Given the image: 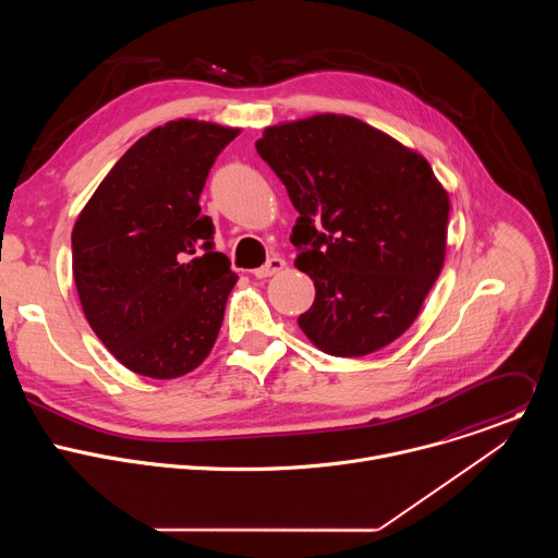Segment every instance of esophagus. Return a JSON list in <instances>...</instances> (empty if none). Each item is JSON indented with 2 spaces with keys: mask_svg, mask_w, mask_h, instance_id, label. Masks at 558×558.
<instances>
[{
  "mask_svg": "<svg viewBox=\"0 0 558 558\" xmlns=\"http://www.w3.org/2000/svg\"><path fill=\"white\" fill-rule=\"evenodd\" d=\"M282 269H284V260L280 256H271L263 267L254 269V276L256 278H269V276H274V274H278Z\"/></svg>",
  "mask_w": 558,
  "mask_h": 558,
  "instance_id": "1",
  "label": "esophagus"
}]
</instances>
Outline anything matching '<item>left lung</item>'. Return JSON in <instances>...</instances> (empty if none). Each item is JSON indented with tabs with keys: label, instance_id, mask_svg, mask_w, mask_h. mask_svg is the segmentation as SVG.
<instances>
[{
	"label": "left lung",
	"instance_id": "obj_1",
	"mask_svg": "<svg viewBox=\"0 0 558 558\" xmlns=\"http://www.w3.org/2000/svg\"><path fill=\"white\" fill-rule=\"evenodd\" d=\"M256 149L300 214L295 267L315 284L304 336L336 357L400 338L446 256L450 203L426 158L340 114L267 128Z\"/></svg>",
	"mask_w": 558,
	"mask_h": 558
}]
</instances>
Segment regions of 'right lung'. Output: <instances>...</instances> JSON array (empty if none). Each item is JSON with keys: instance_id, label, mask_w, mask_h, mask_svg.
Returning a JSON list of instances; mask_svg holds the SVG:
<instances>
[{"instance_id": "add662e5", "label": "right lung", "mask_w": 558, "mask_h": 558, "mask_svg": "<svg viewBox=\"0 0 558 558\" xmlns=\"http://www.w3.org/2000/svg\"><path fill=\"white\" fill-rule=\"evenodd\" d=\"M241 130L179 119L138 138L72 229V274L97 338L130 371L174 379L211 351L238 276L214 252L201 192Z\"/></svg>"}]
</instances>
